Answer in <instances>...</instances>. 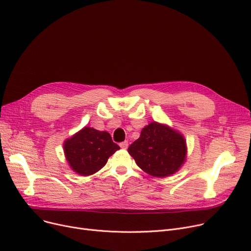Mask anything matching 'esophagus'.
<instances>
[{
    "label": "esophagus",
    "mask_w": 251,
    "mask_h": 251,
    "mask_svg": "<svg viewBox=\"0 0 251 251\" xmlns=\"http://www.w3.org/2000/svg\"><path fill=\"white\" fill-rule=\"evenodd\" d=\"M120 147H121L122 149H127L128 148V141L125 140V141H122V143H120Z\"/></svg>",
    "instance_id": "obj_1"
}]
</instances>
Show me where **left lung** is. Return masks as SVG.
<instances>
[{
  "label": "left lung",
  "mask_w": 251,
  "mask_h": 251,
  "mask_svg": "<svg viewBox=\"0 0 251 251\" xmlns=\"http://www.w3.org/2000/svg\"><path fill=\"white\" fill-rule=\"evenodd\" d=\"M138 167L152 176H171L181 166L187 154L181 134L159 123L146 126L138 139L128 148Z\"/></svg>",
  "instance_id": "left-lung-1"
}]
</instances>
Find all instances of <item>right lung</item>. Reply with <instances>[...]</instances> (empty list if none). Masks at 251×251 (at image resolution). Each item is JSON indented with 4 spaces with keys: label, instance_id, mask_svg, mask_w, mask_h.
I'll use <instances>...</instances> for the list:
<instances>
[{
    "label": "right lung",
    "instance_id": "obj_1",
    "mask_svg": "<svg viewBox=\"0 0 251 251\" xmlns=\"http://www.w3.org/2000/svg\"><path fill=\"white\" fill-rule=\"evenodd\" d=\"M64 152L70 166L81 176H90L101 169L107 159L120 149L110 133L85 127L65 141Z\"/></svg>",
    "mask_w": 251,
    "mask_h": 251
}]
</instances>
